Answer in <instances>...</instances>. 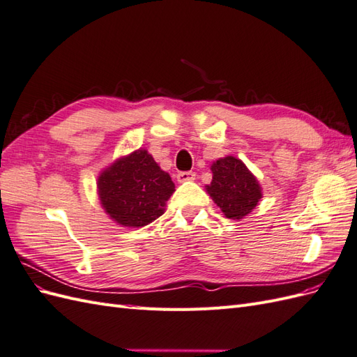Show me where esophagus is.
<instances>
[{
    "instance_id": "esophagus-1",
    "label": "esophagus",
    "mask_w": 357,
    "mask_h": 357,
    "mask_svg": "<svg viewBox=\"0 0 357 357\" xmlns=\"http://www.w3.org/2000/svg\"><path fill=\"white\" fill-rule=\"evenodd\" d=\"M192 180H195V172H192V171H181L177 174L178 183H186V181H192Z\"/></svg>"
}]
</instances>
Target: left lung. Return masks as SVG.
Segmentation results:
<instances>
[{"label":"left lung","mask_w":357,"mask_h":357,"mask_svg":"<svg viewBox=\"0 0 357 357\" xmlns=\"http://www.w3.org/2000/svg\"><path fill=\"white\" fill-rule=\"evenodd\" d=\"M213 178L205 186L214 204L225 218L241 220L250 214L262 199V186L244 162L235 156H225L214 160L211 167Z\"/></svg>","instance_id":"8db88e82"}]
</instances>
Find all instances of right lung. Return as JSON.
<instances>
[{
	"label": "right lung",
	"mask_w": 357,
	"mask_h": 357,
	"mask_svg": "<svg viewBox=\"0 0 357 357\" xmlns=\"http://www.w3.org/2000/svg\"><path fill=\"white\" fill-rule=\"evenodd\" d=\"M176 186L146 149L134 150L105 167L96 192L105 214L123 228H143L165 213Z\"/></svg>",
	"instance_id": "right-lung-1"
}]
</instances>
